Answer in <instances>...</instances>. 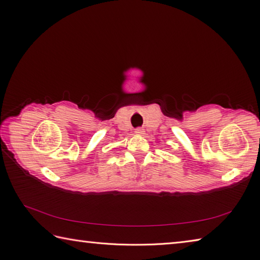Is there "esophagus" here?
I'll use <instances>...</instances> for the list:
<instances>
[{
    "instance_id": "esophagus-1",
    "label": "esophagus",
    "mask_w": 260,
    "mask_h": 260,
    "mask_svg": "<svg viewBox=\"0 0 260 260\" xmlns=\"http://www.w3.org/2000/svg\"><path fill=\"white\" fill-rule=\"evenodd\" d=\"M136 135H138V136H144V130L142 129V128H138V129H136Z\"/></svg>"
}]
</instances>
